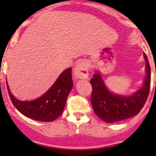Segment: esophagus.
<instances>
[{
  "instance_id": "34e87169",
  "label": "esophagus",
  "mask_w": 156,
  "mask_h": 156,
  "mask_svg": "<svg viewBox=\"0 0 156 156\" xmlns=\"http://www.w3.org/2000/svg\"><path fill=\"white\" fill-rule=\"evenodd\" d=\"M74 76L76 79H87L88 65L87 62L82 61L76 66L75 69H74Z\"/></svg>"
}]
</instances>
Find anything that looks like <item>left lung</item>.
I'll list each match as a JSON object with an SVG mask.
<instances>
[{"mask_svg": "<svg viewBox=\"0 0 156 156\" xmlns=\"http://www.w3.org/2000/svg\"><path fill=\"white\" fill-rule=\"evenodd\" d=\"M145 78L138 90L131 94H120L111 91L106 86L99 71L95 70L90 80L91 105L95 114L106 122L124 120L137 115L148 98L151 83V69L145 53Z\"/></svg>", "mask_w": 156, "mask_h": 156, "instance_id": "left-lung-1", "label": "left lung"}]
</instances>
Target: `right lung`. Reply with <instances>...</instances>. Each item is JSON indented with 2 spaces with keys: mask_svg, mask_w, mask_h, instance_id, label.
Listing matches in <instances>:
<instances>
[{
  "mask_svg": "<svg viewBox=\"0 0 156 156\" xmlns=\"http://www.w3.org/2000/svg\"><path fill=\"white\" fill-rule=\"evenodd\" d=\"M73 87L72 68L64 70L44 94L33 101H21L15 98L7 82L10 98L18 111L28 118L43 122H51L60 116Z\"/></svg>",
  "mask_w": 156,
  "mask_h": 156,
  "instance_id": "1",
  "label": "right lung"
}]
</instances>
